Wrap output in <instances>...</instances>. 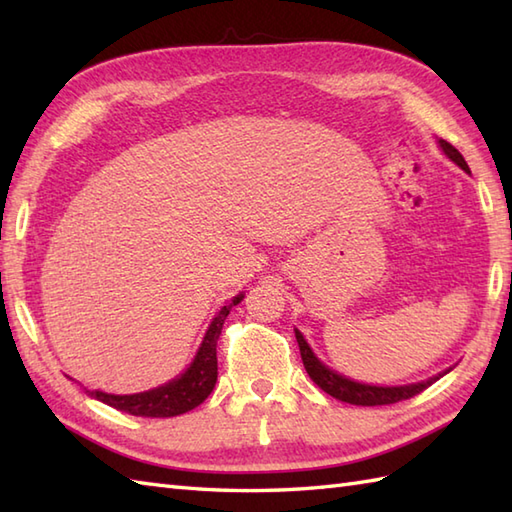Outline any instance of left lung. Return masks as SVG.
<instances>
[{"label": "left lung", "mask_w": 512, "mask_h": 512, "mask_svg": "<svg viewBox=\"0 0 512 512\" xmlns=\"http://www.w3.org/2000/svg\"><path fill=\"white\" fill-rule=\"evenodd\" d=\"M440 147H442L444 154H447L455 162V165H460L464 171H469V165H466V160L462 158L460 151L455 149L451 143H447V140H440ZM295 334H297V343H299V350H301V361H303V367H306L308 376L325 391V394H330L336 400L350 402V405H361V407L394 405V402L409 400L413 396H418L420 391L431 387L442 376L440 374L436 378L424 380V383L407 385V387H374V385L354 383V380L334 374L332 369L321 365L319 358L312 354L306 339H303V336H301V332L295 330Z\"/></svg>", "instance_id": "left-lung-1"}]
</instances>
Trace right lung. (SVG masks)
<instances>
[{"mask_svg":"<svg viewBox=\"0 0 512 512\" xmlns=\"http://www.w3.org/2000/svg\"><path fill=\"white\" fill-rule=\"evenodd\" d=\"M239 301H242V295L235 297L228 306H224L220 312H217V317L213 319L209 332H206L193 365L180 378L171 380V383L165 387L145 391V394L114 396V394H103V391H90V396H94L96 400H101L105 405H110L118 411L132 413V416H143V418H171L202 405V402L209 398L217 380V352H215L217 339H220L222 325L228 317V312H231V308L237 306Z\"/></svg>","mask_w":512,"mask_h":512,"instance_id":"right-lung-1","label":"right lung"}]
</instances>
